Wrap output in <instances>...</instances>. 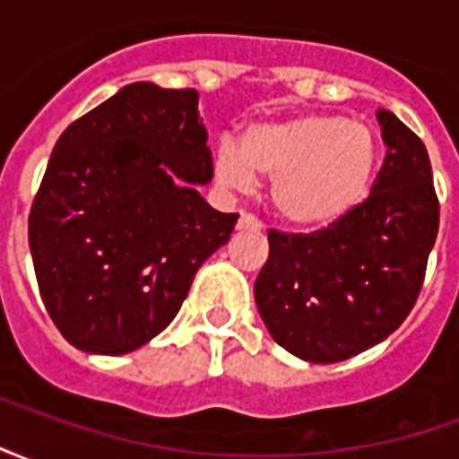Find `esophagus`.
<instances>
[{
    "label": "esophagus",
    "instance_id": "1",
    "mask_svg": "<svg viewBox=\"0 0 459 459\" xmlns=\"http://www.w3.org/2000/svg\"><path fill=\"white\" fill-rule=\"evenodd\" d=\"M238 229H260V221L253 216V213H240V219H238Z\"/></svg>",
    "mask_w": 459,
    "mask_h": 459
}]
</instances>
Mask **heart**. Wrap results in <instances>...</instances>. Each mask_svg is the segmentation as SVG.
Returning a JSON list of instances; mask_svg holds the SVG:
<instances>
[{
    "label": "heart",
    "mask_w": 459,
    "mask_h": 459,
    "mask_svg": "<svg viewBox=\"0 0 459 459\" xmlns=\"http://www.w3.org/2000/svg\"><path fill=\"white\" fill-rule=\"evenodd\" d=\"M376 167L374 130L339 115L253 125L238 150L223 144L216 154L221 186L248 191L253 177L273 181V209L298 229H322L346 216L368 194Z\"/></svg>",
    "instance_id": "heart-1"
}]
</instances>
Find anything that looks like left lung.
Masks as SVG:
<instances>
[{
	"label": "left lung",
	"mask_w": 459,
	"mask_h": 459,
	"mask_svg": "<svg viewBox=\"0 0 459 459\" xmlns=\"http://www.w3.org/2000/svg\"><path fill=\"white\" fill-rule=\"evenodd\" d=\"M371 194L327 229L270 230L255 305L270 337L312 364L361 354L403 325L420 295L440 204L420 137L388 110Z\"/></svg>",
	"instance_id": "obj_1"
}]
</instances>
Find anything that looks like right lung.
<instances>
[{
  "mask_svg": "<svg viewBox=\"0 0 459 459\" xmlns=\"http://www.w3.org/2000/svg\"><path fill=\"white\" fill-rule=\"evenodd\" d=\"M191 88L130 83L71 122L29 213L39 292L81 351L127 354L177 317L238 213L194 184L213 161Z\"/></svg>",
  "mask_w": 459,
  "mask_h": 459,
  "instance_id": "add662e5",
  "label": "right lung"
}]
</instances>
